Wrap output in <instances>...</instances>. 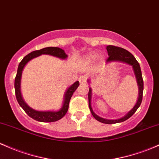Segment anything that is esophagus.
Masks as SVG:
<instances>
[{
  "label": "esophagus",
  "instance_id": "34e87169",
  "mask_svg": "<svg viewBox=\"0 0 159 159\" xmlns=\"http://www.w3.org/2000/svg\"><path fill=\"white\" fill-rule=\"evenodd\" d=\"M87 79H88V78H87V76H81V77H80V78H79L80 83H81V84L85 83L87 81Z\"/></svg>",
  "mask_w": 159,
  "mask_h": 159
}]
</instances>
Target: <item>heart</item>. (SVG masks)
<instances>
[{"mask_svg": "<svg viewBox=\"0 0 159 159\" xmlns=\"http://www.w3.org/2000/svg\"><path fill=\"white\" fill-rule=\"evenodd\" d=\"M96 57H97V55H96V54H91V55H90V57H89V58H90V60H93V59L95 58Z\"/></svg>", "mask_w": 159, "mask_h": 159, "instance_id": "obj_1", "label": "heart"}]
</instances>
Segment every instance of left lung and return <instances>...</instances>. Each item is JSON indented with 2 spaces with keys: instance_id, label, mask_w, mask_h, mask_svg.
I'll return each instance as SVG.
<instances>
[{
  "instance_id": "8db88e82",
  "label": "left lung",
  "mask_w": 159,
  "mask_h": 159,
  "mask_svg": "<svg viewBox=\"0 0 159 159\" xmlns=\"http://www.w3.org/2000/svg\"><path fill=\"white\" fill-rule=\"evenodd\" d=\"M106 50H107L108 55L109 57L106 60V62H113V61H118V62H125V63H128L129 65L132 66L133 67L134 74H135L136 78H137V82L138 84L139 88V96H138V99H137V103L135 104V106H134L133 109H131L130 111H128L125 116L122 117L121 118H118V119L116 120H109V119H106V118H102L101 117H99L96 115L93 112V109L91 108V104H90V101H91V88L89 89L88 92V100H89V108H90V111H91V114L93 115V116L96 118V120L99 121V122H102L104 124H116V123H119V122H122L126 121L127 119H128L129 118H130L135 113V111L137 110V109L140 106L141 102H142L143 99V77H142V72H141L140 66H139V62H137V60L135 59V57L132 55L130 52L128 51L125 49L118 48V47L112 46V45H109V46L106 47Z\"/></svg>"
}]
</instances>
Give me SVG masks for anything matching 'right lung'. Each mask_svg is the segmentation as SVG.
<instances>
[{
	"mask_svg": "<svg viewBox=\"0 0 159 159\" xmlns=\"http://www.w3.org/2000/svg\"><path fill=\"white\" fill-rule=\"evenodd\" d=\"M42 54H48V55H51L53 57H58V58L62 59V60H66L68 57L67 54L65 53L62 49L59 48H53V47H49V48H45L39 50H34L31 53L26 55L22 60L21 61L19 64L18 70H17V74L15 78V93L16 99L18 101L19 104L21 107L23 109V110L25 111L26 114L29 117H31L33 119L36 120L38 121L41 122H53L57 121L58 120L61 119L67 112L68 109H69V101H70L71 96L73 93L76 90L78 87L79 86V81H76L71 85L67 90L66 91L65 96H64V102L62 104V108L59 111H37L34 109H31L29 107L27 104L25 103V101L23 100L21 94V89H20V84H21V77H22V70L25 67L26 64L32 59L35 57H39Z\"/></svg>",
	"mask_w": 159,
	"mask_h": 159,
	"instance_id": "obj_1",
	"label": "right lung"
}]
</instances>
